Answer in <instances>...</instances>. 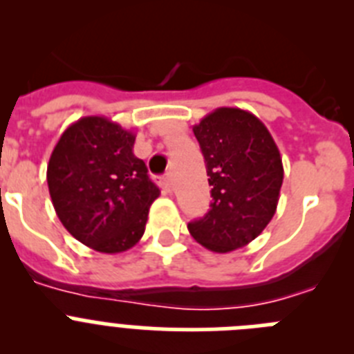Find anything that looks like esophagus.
I'll use <instances>...</instances> for the list:
<instances>
[{
    "mask_svg": "<svg viewBox=\"0 0 354 354\" xmlns=\"http://www.w3.org/2000/svg\"><path fill=\"white\" fill-rule=\"evenodd\" d=\"M159 183H161V186L167 189V192H171V177L170 175H165V177H161L159 179Z\"/></svg>",
    "mask_w": 354,
    "mask_h": 354,
    "instance_id": "esophagus-1",
    "label": "esophagus"
}]
</instances>
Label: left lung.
Here are the masks:
<instances>
[{"instance_id":"obj_1","label":"left lung","mask_w":354,"mask_h":354,"mask_svg":"<svg viewBox=\"0 0 354 354\" xmlns=\"http://www.w3.org/2000/svg\"><path fill=\"white\" fill-rule=\"evenodd\" d=\"M205 159L211 209L187 225L196 243L228 253L252 243L277 212L282 156L268 127L250 111L218 108L193 126Z\"/></svg>"}]
</instances>
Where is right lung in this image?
<instances>
[{
	"instance_id": "add662e5",
	"label": "right lung",
	"mask_w": 354,
	"mask_h": 354,
	"mask_svg": "<svg viewBox=\"0 0 354 354\" xmlns=\"http://www.w3.org/2000/svg\"><path fill=\"white\" fill-rule=\"evenodd\" d=\"M136 134L106 117H83L64 131L48 165L53 207L88 248L120 253L145 232L159 189L133 154Z\"/></svg>"
}]
</instances>
